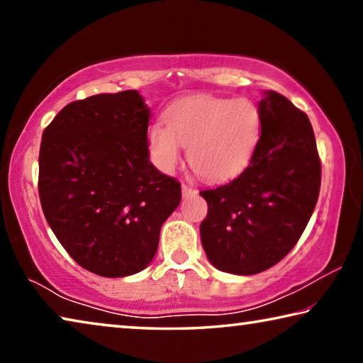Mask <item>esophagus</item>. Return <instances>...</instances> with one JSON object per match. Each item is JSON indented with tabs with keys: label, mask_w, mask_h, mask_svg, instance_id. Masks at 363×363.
I'll list each match as a JSON object with an SVG mask.
<instances>
[{
	"label": "esophagus",
	"mask_w": 363,
	"mask_h": 363,
	"mask_svg": "<svg viewBox=\"0 0 363 363\" xmlns=\"http://www.w3.org/2000/svg\"><path fill=\"white\" fill-rule=\"evenodd\" d=\"M182 196L184 199H189V196H194L196 194V190L192 189L190 186H186V184H182Z\"/></svg>",
	"instance_id": "esophagus-1"
}]
</instances>
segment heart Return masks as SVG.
Here are the masks:
<instances>
[{
    "label": "heart",
    "instance_id": "obj_1",
    "mask_svg": "<svg viewBox=\"0 0 363 363\" xmlns=\"http://www.w3.org/2000/svg\"><path fill=\"white\" fill-rule=\"evenodd\" d=\"M162 121L147 130L155 167L171 173L182 147L196 174L211 182L237 177L255 157L262 136V116L255 102L214 96H190L174 102Z\"/></svg>",
    "mask_w": 363,
    "mask_h": 363
}]
</instances>
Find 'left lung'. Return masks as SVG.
I'll return each mask as SVG.
<instances>
[{
    "mask_svg": "<svg viewBox=\"0 0 363 363\" xmlns=\"http://www.w3.org/2000/svg\"><path fill=\"white\" fill-rule=\"evenodd\" d=\"M262 136L243 173L203 190L200 238L208 261L233 275H255L290 253L314 213L320 160L304 112L275 91L257 104Z\"/></svg>",
    "mask_w": 363,
    "mask_h": 363,
    "instance_id": "left-lung-1",
    "label": "left lung"
}]
</instances>
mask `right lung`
I'll return each mask as SVG.
<instances>
[{"mask_svg": "<svg viewBox=\"0 0 363 363\" xmlns=\"http://www.w3.org/2000/svg\"><path fill=\"white\" fill-rule=\"evenodd\" d=\"M150 108L136 89L65 106L43 133L40 200L79 266L108 279L144 270L181 184L149 160Z\"/></svg>", "mask_w": 363, "mask_h": 363, "instance_id": "right-lung-1", "label": "right lung"}]
</instances>
